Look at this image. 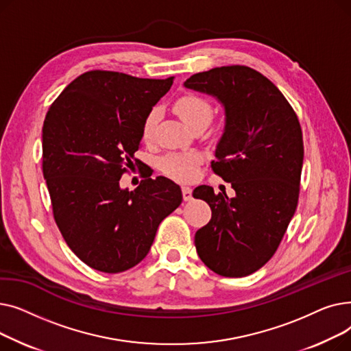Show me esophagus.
<instances>
[{"mask_svg": "<svg viewBox=\"0 0 351 351\" xmlns=\"http://www.w3.org/2000/svg\"><path fill=\"white\" fill-rule=\"evenodd\" d=\"M182 195H183V200H192V189L189 186H182Z\"/></svg>", "mask_w": 351, "mask_h": 351, "instance_id": "esophagus-1", "label": "esophagus"}]
</instances>
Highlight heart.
Returning <instances> with one entry per match:
<instances>
[{
	"label": "heart",
	"instance_id": "b5f03b06",
	"mask_svg": "<svg viewBox=\"0 0 351 351\" xmlns=\"http://www.w3.org/2000/svg\"><path fill=\"white\" fill-rule=\"evenodd\" d=\"M175 112L185 121L192 129L199 125H208L213 115V108L209 101L196 94H186L178 98L173 104ZM159 121V110L156 108L151 109L146 114L142 122L141 135L145 142H151L155 129ZM202 156L199 152H173L163 156L159 162L160 171L176 180H192L197 175V165Z\"/></svg>",
	"mask_w": 351,
	"mask_h": 351
}]
</instances>
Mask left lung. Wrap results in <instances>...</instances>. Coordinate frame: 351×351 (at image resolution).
<instances>
[{
	"mask_svg": "<svg viewBox=\"0 0 351 351\" xmlns=\"http://www.w3.org/2000/svg\"><path fill=\"white\" fill-rule=\"evenodd\" d=\"M185 86L225 106V132L210 166L236 192L228 197L206 185L193 191L212 209L209 223L195 234L196 252L215 273L243 278L271 259L296 212L304 155L300 122L279 88L245 65L195 73Z\"/></svg>",
	"mask_w": 351,
	"mask_h": 351,
	"instance_id": "obj_1",
	"label": "left lung"
}]
</instances>
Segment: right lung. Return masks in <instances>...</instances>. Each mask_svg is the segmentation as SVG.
<instances>
[{"label": "right lung", "mask_w": 351, "mask_h": 351, "mask_svg": "<svg viewBox=\"0 0 351 351\" xmlns=\"http://www.w3.org/2000/svg\"><path fill=\"white\" fill-rule=\"evenodd\" d=\"M173 78L88 71L55 99L43 126V173L52 215L69 249L89 267L121 273L149 252L162 220L182 204L171 179L145 178L129 192L123 173L141 166L146 114Z\"/></svg>", "instance_id": "obj_1"}]
</instances>
